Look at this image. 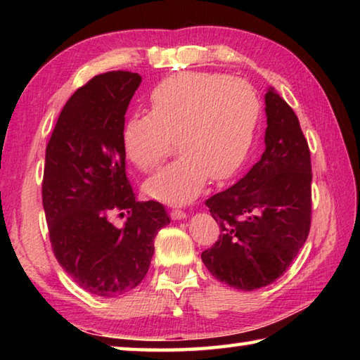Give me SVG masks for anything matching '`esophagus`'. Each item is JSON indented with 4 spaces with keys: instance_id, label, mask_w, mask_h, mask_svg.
Returning a JSON list of instances; mask_svg holds the SVG:
<instances>
[{
    "instance_id": "34e87169",
    "label": "esophagus",
    "mask_w": 360,
    "mask_h": 360,
    "mask_svg": "<svg viewBox=\"0 0 360 360\" xmlns=\"http://www.w3.org/2000/svg\"><path fill=\"white\" fill-rule=\"evenodd\" d=\"M172 217L174 219V221H179V219H186L187 217V212L184 210L174 208V210H172Z\"/></svg>"
}]
</instances>
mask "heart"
Listing matches in <instances>:
<instances>
[{
    "instance_id": "1",
    "label": "heart",
    "mask_w": 360,
    "mask_h": 360,
    "mask_svg": "<svg viewBox=\"0 0 360 360\" xmlns=\"http://www.w3.org/2000/svg\"><path fill=\"white\" fill-rule=\"evenodd\" d=\"M149 114L133 115L122 129V149L138 169H155L172 150L179 155L146 182L150 197L184 203L208 178L230 179L252 148L260 119L255 90L238 77L179 72L149 94Z\"/></svg>"
}]
</instances>
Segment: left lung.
<instances>
[{"instance_id":"obj_1","label":"left lung","mask_w":360,"mask_h":360,"mask_svg":"<svg viewBox=\"0 0 360 360\" xmlns=\"http://www.w3.org/2000/svg\"><path fill=\"white\" fill-rule=\"evenodd\" d=\"M265 152L245 178L206 200L221 229L202 252L217 281L254 290L288 270L311 227V155L300 122L270 89L265 95Z\"/></svg>"}]
</instances>
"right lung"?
<instances>
[{"label":"right lung","mask_w":360,"mask_h":360,"mask_svg":"<svg viewBox=\"0 0 360 360\" xmlns=\"http://www.w3.org/2000/svg\"><path fill=\"white\" fill-rule=\"evenodd\" d=\"M141 76L109 71L66 101L46 148L42 206L52 251L90 294L135 289L149 270L154 238L169 224L162 203L136 202L125 173L122 129ZM127 214L124 228L112 215Z\"/></svg>","instance_id":"add662e5"}]
</instances>
